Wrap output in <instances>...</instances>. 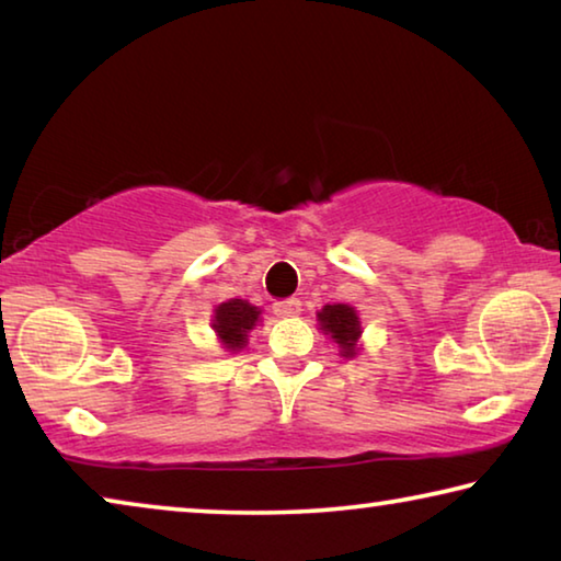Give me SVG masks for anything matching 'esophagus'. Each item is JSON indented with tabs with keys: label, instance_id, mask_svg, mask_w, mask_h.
Listing matches in <instances>:
<instances>
[{
	"label": "esophagus",
	"instance_id": "esophagus-1",
	"mask_svg": "<svg viewBox=\"0 0 561 561\" xmlns=\"http://www.w3.org/2000/svg\"><path fill=\"white\" fill-rule=\"evenodd\" d=\"M301 311V301L299 299H287V301H277L274 304V314L277 317H297Z\"/></svg>",
	"mask_w": 561,
	"mask_h": 561
}]
</instances>
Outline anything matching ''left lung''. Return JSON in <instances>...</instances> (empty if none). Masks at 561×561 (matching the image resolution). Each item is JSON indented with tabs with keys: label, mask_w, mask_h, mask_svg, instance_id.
<instances>
[{
	"label": "left lung",
	"mask_w": 561,
	"mask_h": 561,
	"mask_svg": "<svg viewBox=\"0 0 561 561\" xmlns=\"http://www.w3.org/2000/svg\"><path fill=\"white\" fill-rule=\"evenodd\" d=\"M317 321L321 331L331 336L341 348V356L354 358L360 339V321L354 307L348 304H327L324 309L317 311Z\"/></svg>",
	"instance_id": "left-lung-1"
}]
</instances>
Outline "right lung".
<instances>
[{"instance_id":"obj_1","label":"right lung","mask_w":561,"mask_h":561,"mask_svg":"<svg viewBox=\"0 0 561 561\" xmlns=\"http://www.w3.org/2000/svg\"><path fill=\"white\" fill-rule=\"evenodd\" d=\"M260 314L262 309L252 307V304L244 299L222 301L220 307L215 309L213 329L227 351H240L247 346V334L257 327Z\"/></svg>"}]
</instances>
